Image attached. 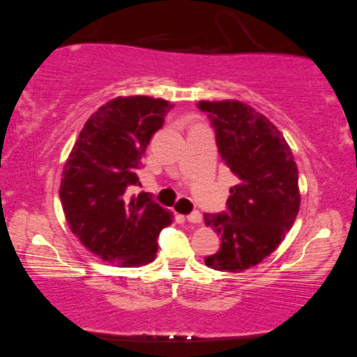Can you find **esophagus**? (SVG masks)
<instances>
[{
  "label": "esophagus",
  "mask_w": 357,
  "mask_h": 357,
  "mask_svg": "<svg viewBox=\"0 0 357 357\" xmlns=\"http://www.w3.org/2000/svg\"><path fill=\"white\" fill-rule=\"evenodd\" d=\"M185 218L190 223H200L202 222V214H200L199 211H193V213H190Z\"/></svg>",
  "instance_id": "1"
}]
</instances>
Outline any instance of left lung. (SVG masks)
<instances>
[{
  "instance_id": "1",
  "label": "left lung",
  "mask_w": 357,
  "mask_h": 357,
  "mask_svg": "<svg viewBox=\"0 0 357 357\" xmlns=\"http://www.w3.org/2000/svg\"><path fill=\"white\" fill-rule=\"evenodd\" d=\"M214 128L222 160L238 179L226 211L204 214L220 235V250L205 258L218 271H244L276 250L300 208L298 170L287 140L268 119L240 100H200Z\"/></svg>"
}]
</instances>
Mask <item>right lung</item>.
I'll return each mask as SVG.
<instances>
[{
    "instance_id": "1",
    "label": "right lung",
    "mask_w": 357,
    "mask_h": 357,
    "mask_svg": "<svg viewBox=\"0 0 357 357\" xmlns=\"http://www.w3.org/2000/svg\"><path fill=\"white\" fill-rule=\"evenodd\" d=\"M172 107L149 96L109 100L90 116L63 169L60 200L70 231L109 264L152 262L160 232L173 222L151 196L128 195L140 184L137 169Z\"/></svg>"
}]
</instances>
